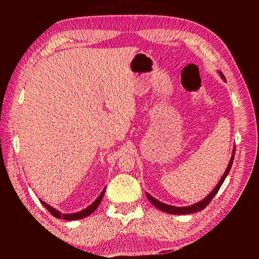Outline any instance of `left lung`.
Wrapping results in <instances>:
<instances>
[{
  "instance_id": "left-lung-1",
  "label": "left lung",
  "mask_w": 259,
  "mask_h": 259,
  "mask_svg": "<svg viewBox=\"0 0 259 259\" xmlns=\"http://www.w3.org/2000/svg\"><path fill=\"white\" fill-rule=\"evenodd\" d=\"M221 75H222V78L225 79L224 74L221 73ZM234 156H235V149H234V152H233L232 159H230V161H229V163H228V167H227V169H226V171H225V174H224V176L222 177L221 181H219V183H218V185H217L216 187H214V189L205 198V199L199 201V202L195 203V205H191V206H188V207H175V206H169V205H166V203H163V202H161V201H159V200L155 199V198L151 197L149 194H147L148 199H149V201L152 203L153 206L157 207L158 209H160L161 211H164V212H167V213L186 214V213H192V212L202 210L203 208L207 207V205H209V202H210V201L212 200V198H213L214 196H216V194L218 192L219 188H221V186H222L223 183H224L225 178L227 177L228 172L230 171V168H232V164H233V161H234Z\"/></svg>"
}]
</instances>
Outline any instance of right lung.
I'll list each match as a JSON object with an SVG mask.
<instances>
[{"label": "right lung", "mask_w": 259, "mask_h": 259, "mask_svg": "<svg viewBox=\"0 0 259 259\" xmlns=\"http://www.w3.org/2000/svg\"><path fill=\"white\" fill-rule=\"evenodd\" d=\"M103 194H104V190L101 192L100 196L98 197V199L95 202H93L92 205H90L88 208L83 209V210H81L79 212H74V213H61L60 211L56 210L54 208H52L51 206H49L47 202L41 200V203L48 209V211H50V213L53 214V216L56 218H62V219H64V221H76V219H81V218H84L87 216H89V214H91L93 211H95L97 207L99 206V203H100L101 200H102Z\"/></svg>", "instance_id": "right-lung-1"}]
</instances>
